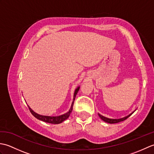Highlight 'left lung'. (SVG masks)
<instances>
[{
  "label": "left lung",
  "mask_w": 154,
  "mask_h": 154,
  "mask_svg": "<svg viewBox=\"0 0 154 154\" xmlns=\"http://www.w3.org/2000/svg\"><path fill=\"white\" fill-rule=\"evenodd\" d=\"M132 114H129L128 116H127L124 117V118H122V119H108V118H106V117H104V116H103L102 115H100V114H99V117L101 119H102L103 121H104V122H106L107 123H110V124H114V123H119L120 122H122V121L125 120L129 116H130V115H131Z\"/></svg>",
  "instance_id": "1"
}]
</instances>
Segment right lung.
Instances as JSON below:
<instances>
[{
  "mask_svg": "<svg viewBox=\"0 0 154 154\" xmlns=\"http://www.w3.org/2000/svg\"><path fill=\"white\" fill-rule=\"evenodd\" d=\"M79 87H77L75 91V93H74V97H73V103H72L71 104V109L70 110H69V112H67V113H65L63 115H61V116H42V115H40V114H38L37 113L34 112L33 110H32L30 107L28 106L29 108V110H30V112L32 113V115H33L34 117L36 118L38 120H40L44 121V122H48V123H51V124H60L62 122H63L65 120H66L67 119H68V117L69 116L71 112H72V110H73V104H74V101H75V97H76V94L78 93V91L79 90Z\"/></svg>",
  "mask_w": 154,
  "mask_h": 154,
  "instance_id": "right-lung-1",
  "label": "right lung"
}]
</instances>
